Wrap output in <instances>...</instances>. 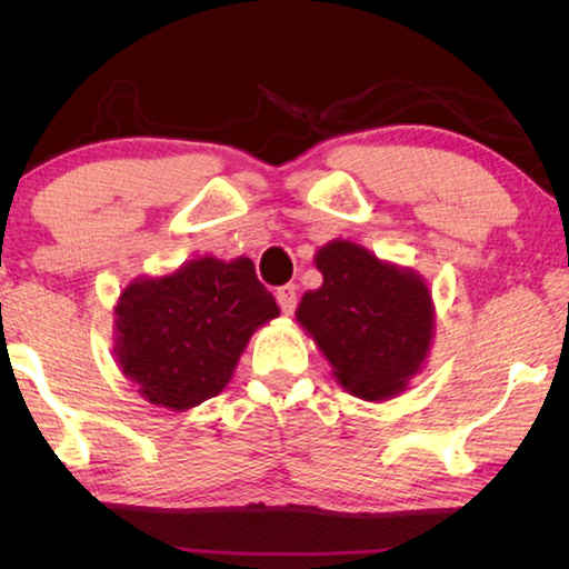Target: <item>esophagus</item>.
<instances>
[{
	"mask_svg": "<svg viewBox=\"0 0 569 569\" xmlns=\"http://www.w3.org/2000/svg\"><path fill=\"white\" fill-rule=\"evenodd\" d=\"M276 301L281 306L283 313H293L296 311V303H298V293H296V286L293 283H286L276 291Z\"/></svg>",
	"mask_w": 569,
	"mask_h": 569,
	"instance_id": "34e87169",
	"label": "esophagus"
}]
</instances>
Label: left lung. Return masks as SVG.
<instances>
[{
  "label": "left lung",
  "instance_id": "left-lung-1",
  "mask_svg": "<svg viewBox=\"0 0 569 569\" xmlns=\"http://www.w3.org/2000/svg\"><path fill=\"white\" fill-rule=\"evenodd\" d=\"M316 268L323 283L303 293L296 321L353 397H397L421 371L435 336V303L423 278L379 261L351 240L326 243Z\"/></svg>",
  "mask_w": 569,
  "mask_h": 569
}]
</instances>
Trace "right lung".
Masks as SVG:
<instances>
[{
  "instance_id": "right-lung-1",
  "label": "right lung",
  "mask_w": 569,
  "mask_h": 569,
  "mask_svg": "<svg viewBox=\"0 0 569 569\" xmlns=\"http://www.w3.org/2000/svg\"><path fill=\"white\" fill-rule=\"evenodd\" d=\"M278 313L250 258H196L124 288L114 306V356L150 403L186 411L226 389L250 336Z\"/></svg>"
}]
</instances>
